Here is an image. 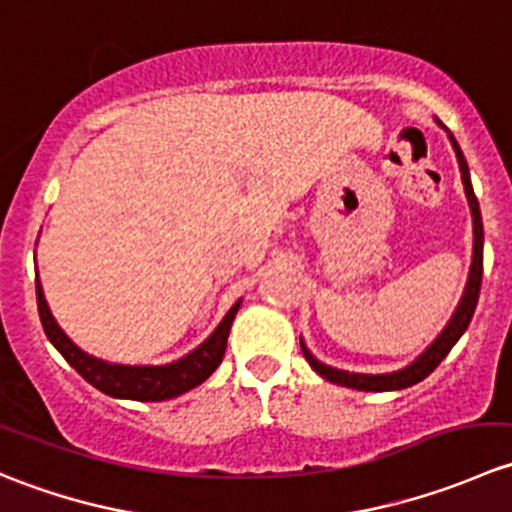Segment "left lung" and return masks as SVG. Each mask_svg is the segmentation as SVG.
Masks as SVG:
<instances>
[{"label":"left lung","mask_w":512,"mask_h":512,"mask_svg":"<svg viewBox=\"0 0 512 512\" xmlns=\"http://www.w3.org/2000/svg\"><path fill=\"white\" fill-rule=\"evenodd\" d=\"M448 138H451V146H453V151H456L458 168H461L463 188H466V198H468V205H471V215H473V262H471V272H468V282H466V289H463L461 302H458L456 312H453V317L448 319V324L443 327V332L436 337V342H433L421 356H418L416 361H411L409 366H404V369H399V371H391V374H354V371L334 369V366H327V364H322L319 359H314L312 352H309V349L304 347L302 339H299L304 359L309 361V366H312L319 376H324L327 381H332V384L349 386V389H356V391L409 389V386H414V384H418V381L426 379V376L431 374V371L436 369L443 359H446V354L451 352L453 344L463 337V332H466L468 324H471L473 312H476V304L480 297V280H483V220H480V205H478L476 193H473L471 173H468V163H466V158H463L461 146H458L456 138H453L451 133H448Z\"/></svg>","instance_id":"obj_1"}]
</instances>
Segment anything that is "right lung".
<instances>
[{
    "label": "right lung",
    "instance_id": "1",
    "mask_svg": "<svg viewBox=\"0 0 512 512\" xmlns=\"http://www.w3.org/2000/svg\"><path fill=\"white\" fill-rule=\"evenodd\" d=\"M36 304H39L41 327H44L49 342L59 349V354L103 394L113 396V399H131V401H165L175 399V396L185 394V391L195 389L203 384L210 374L220 366L225 356L227 337H230L232 319H235L237 309H240V299L230 307L223 322L215 327V332L205 339L200 347L185 354L183 359L170 361L163 366H131V364H111V361L96 359V356L86 354L84 349L76 347L64 329L56 324L54 314L49 312V304L44 299V289L41 282L36 280Z\"/></svg>",
    "mask_w": 512,
    "mask_h": 512
}]
</instances>
